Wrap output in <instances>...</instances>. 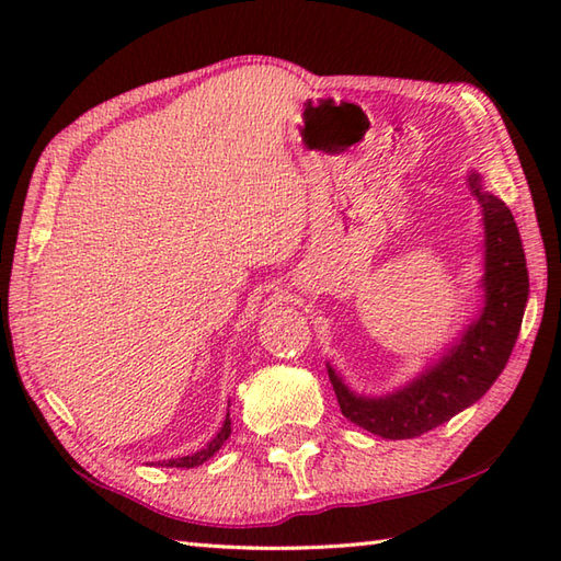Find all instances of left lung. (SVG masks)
Listing matches in <instances>:
<instances>
[{"label": "left lung", "mask_w": 561, "mask_h": 561, "mask_svg": "<svg viewBox=\"0 0 561 561\" xmlns=\"http://www.w3.org/2000/svg\"><path fill=\"white\" fill-rule=\"evenodd\" d=\"M468 185L482 207L484 274L482 311L424 371L388 396H359L328 364L342 414L383 438H414L478 402L504 371L528 304V267L514 214L486 193L478 171Z\"/></svg>", "instance_id": "obj_1"}]
</instances>
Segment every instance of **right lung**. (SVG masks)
<instances>
[{"label": "right lung", "mask_w": 561, "mask_h": 561, "mask_svg": "<svg viewBox=\"0 0 561 561\" xmlns=\"http://www.w3.org/2000/svg\"><path fill=\"white\" fill-rule=\"evenodd\" d=\"M229 436H231V416L226 414V420H224V424H221V428H219V434L214 436L205 448H199L197 453H193V456L161 460L159 465H161V468H185V470H190V468H197V465H202L205 460H209V458L214 456V453H217V450L224 446V440L229 438Z\"/></svg>", "instance_id": "1"}]
</instances>
